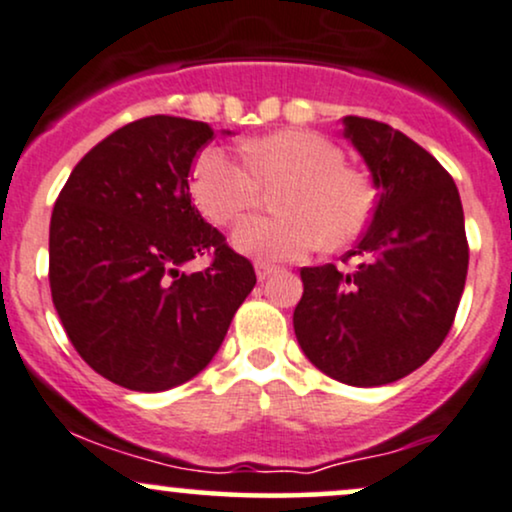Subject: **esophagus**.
<instances>
[{
    "mask_svg": "<svg viewBox=\"0 0 512 512\" xmlns=\"http://www.w3.org/2000/svg\"><path fill=\"white\" fill-rule=\"evenodd\" d=\"M273 273H278V266H270V263H256V278H258V282L268 280Z\"/></svg>",
    "mask_w": 512,
    "mask_h": 512,
    "instance_id": "esophagus-1",
    "label": "esophagus"
}]
</instances>
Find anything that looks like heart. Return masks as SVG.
Segmentation results:
<instances>
[{
	"label": "heart",
	"mask_w": 512,
	"mask_h": 512,
	"mask_svg": "<svg viewBox=\"0 0 512 512\" xmlns=\"http://www.w3.org/2000/svg\"><path fill=\"white\" fill-rule=\"evenodd\" d=\"M246 168L225 148L208 146L191 170V196L215 225H232L261 201V186L275 196L280 215H256L232 234L239 254L256 261H292L326 242L352 244L374 215L376 194L366 174L345 165L326 136L306 129L275 131L244 146Z\"/></svg>",
	"instance_id": "1"
}]
</instances>
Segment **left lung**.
Returning <instances> with one entry per match:
<instances>
[{"label": "left lung", "instance_id": "obj_1", "mask_svg": "<svg viewBox=\"0 0 512 512\" xmlns=\"http://www.w3.org/2000/svg\"><path fill=\"white\" fill-rule=\"evenodd\" d=\"M342 136L378 191L369 230L345 258L302 268L294 335L316 369L347 383L386 386L412 374L446 340L465 290V215L458 186L434 155L393 126L342 119Z\"/></svg>", "mask_w": 512, "mask_h": 512}]
</instances>
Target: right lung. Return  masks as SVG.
Segmentation results:
<instances>
[{
    "instance_id": "obj_1",
    "label": "right lung",
    "mask_w": 512,
    "mask_h": 512,
    "mask_svg": "<svg viewBox=\"0 0 512 512\" xmlns=\"http://www.w3.org/2000/svg\"><path fill=\"white\" fill-rule=\"evenodd\" d=\"M210 138L206 122L167 114L126 124L83 155L52 210L50 290L66 335L90 369L138 393L201 374L256 285L191 203ZM206 253V271L181 273Z\"/></svg>"
}]
</instances>
